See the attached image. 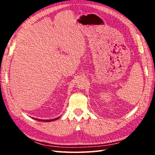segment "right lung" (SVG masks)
<instances>
[{"mask_svg":"<svg viewBox=\"0 0 155 155\" xmlns=\"http://www.w3.org/2000/svg\"><path fill=\"white\" fill-rule=\"evenodd\" d=\"M59 117H57L55 119H52V120H40V119H35V118H33V119H35L37 120H39V121H41V122H51V121H54V120H56L57 119H59Z\"/></svg>","mask_w":155,"mask_h":155,"instance_id":"right-lung-1","label":"right lung"}]
</instances>
